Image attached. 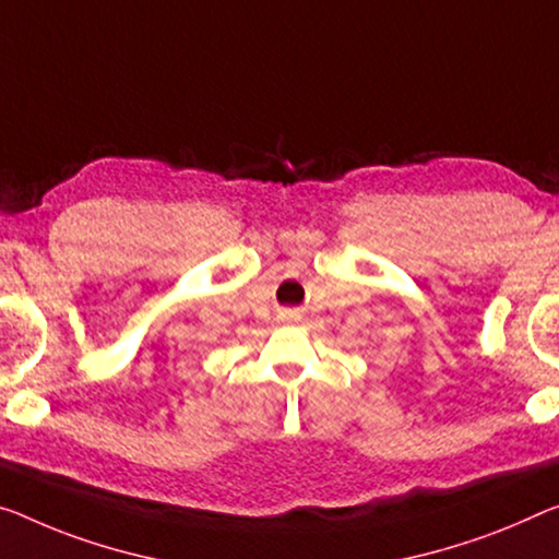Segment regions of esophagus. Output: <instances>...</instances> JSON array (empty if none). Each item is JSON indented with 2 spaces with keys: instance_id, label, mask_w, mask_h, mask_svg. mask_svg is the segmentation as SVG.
<instances>
[{
  "instance_id": "esophagus-1",
  "label": "esophagus",
  "mask_w": 559,
  "mask_h": 559,
  "mask_svg": "<svg viewBox=\"0 0 559 559\" xmlns=\"http://www.w3.org/2000/svg\"><path fill=\"white\" fill-rule=\"evenodd\" d=\"M287 320H297V314L295 312H287Z\"/></svg>"
}]
</instances>
